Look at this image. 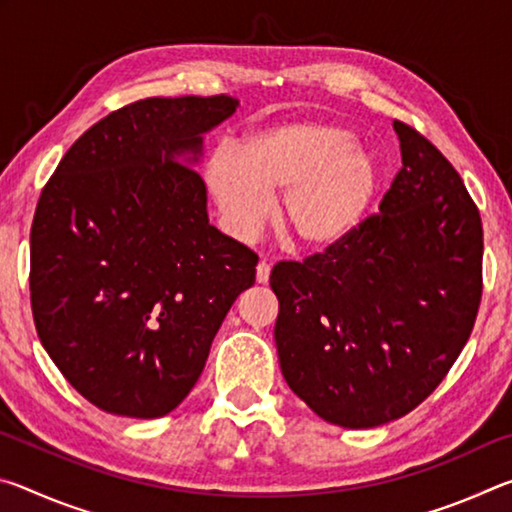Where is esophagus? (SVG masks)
<instances>
[{"instance_id": "1", "label": "esophagus", "mask_w": 512, "mask_h": 512, "mask_svg": "<svg viewBox=\"0 0 512 512\" xmlns=\"http://www.w3.org/2000/svg\"><path fill=\"white\" fill-rule=\"evenodd\" d=\"M268 277H271V264H268L266 259H262V262L257 264V282L266 284Z\"/></svg>"}]
</instances>
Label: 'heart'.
<instances>
[{
    "label": "heart",
    "mask_w": 512,
    "mask_h": 512,
    "mask_svg": "<svg viewBox=\"0 0 512 512\" xmlns=\"http://www.w3.org/2000/svg\"><path fill=\"white\" fill-rule=\"evenodd\" d=\"M207 187L228 228L246 237L282 194L280 223L300 248L327 250L366 219L381 187V167L348 126L300 119L262 128L216 151Z\"/></svg>",
    "instance_id": "b5f03b06"
}]
</instances>
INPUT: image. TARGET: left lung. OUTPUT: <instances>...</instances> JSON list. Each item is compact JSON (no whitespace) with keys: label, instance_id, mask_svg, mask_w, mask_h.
<instances>
[{"label":"left lung","instance_id":"obj_1","mask_svg":"<svg viewBox=\"0 0 512 512\" xmlns=\"http://www.w3.org/2000/svg\"><path fill=\"white\" fill-rule=\"evenodd\" d=\"M402 169L352 235L280 262L275 345L293 393L325 422L372 429L436 391L481 302L483 228L461 176L402 121Z\"/></svg>","mask_w":512,"mask_h":512}]
</instances>
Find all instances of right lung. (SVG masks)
Listing matches in <instances>:
<instances>
[{
  "label": "right lung",
  "mask_w": 512,
  "mask_h": 512,
  "mask_svg": "<svg viewBox=\"0 0 512 512\" xmlns=\"http://www.w3.org/2000/svg\"><path fill=\"white\" fill-rule=\"evenodd\" d=\"M232 97H153L85 131L42 189L31 307L42 348L85 400L162 418L185 400L257 255L210 225L205 133Z\"/></svg>",
  "instance_id": "obj_1"
}]
</instances>
